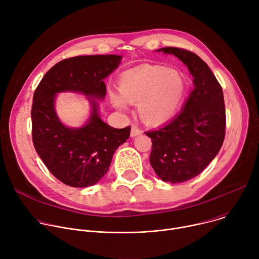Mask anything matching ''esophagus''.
Returning a JSON list of instances; mask_svg holds the SVG:
<instances>
[{
  "label": "esophagus",
  "mask_w": 259,
  "mask_h": 259,
  "mask_svg": "<svg viewBox=\"0 0 259 259\" xmlns=\"http://www.w3.org/2000/svg\"><path fill=\"white\" fill-rule=\"evenodd\" d=\"M140 133H141V130H140L137 126H132V128H131V133H130L131 137H135V136L139 135Z\"/></svg>",
  "instance_id": "34e87169"
}]
</instances>
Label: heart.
<instances>
[{
    "label": "heart",
    "instance_id": "heart-1",
    "mask_svg": "<svg viewBox=\"0 0 259 259\" xmlns=\"http://www.w3.org/2000/svg\"><path fill=\"white\" fill-rule=\"evenodd\" d=\"M120 94L112 93L114 106L137 105L140 119L150 125L167 122L178 112L187 94V82L180 72L163 65H145L124 72L119 81Z\"/></svg>",
    "mask_w": 259,
    "mask_h": 259
}]
</instances>
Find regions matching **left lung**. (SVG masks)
<instances>
[{"label":"left lung","mask_w":259,"mask_h":259,"mask_svg":"<svg viewBox=\"0 0 259 259\" xmlns=\"http://www.w3.org/2000/svg\"><path fill=\"white\" fill-rule=\"evenodd\" d=\"M173 54L194 77V90L181 112L169 123L145 134L152 139L150 162L165 182L178 183L199 175L216 157L226 135L224 92L213 72L197 54L175 47L157 50Z\"/></svg>","instance_id":"obj_1"}]
</instances>
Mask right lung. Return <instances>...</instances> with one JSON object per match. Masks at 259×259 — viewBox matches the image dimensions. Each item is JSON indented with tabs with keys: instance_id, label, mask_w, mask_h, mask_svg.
Wrapping results in <instances>:
<instances>
[{
	"instance_id": "1",
	"label": "right lung",
	"mask_w": 259,
	"mask_h": 259,
	"mask_svg": "<svg viewBox=\"0 0 259 259\" xmlns=\"http://www.w3.org/2000/svg\"><path fill=\"white\" fill-rule=\"evenodd\" d=\"M120 55H86L63 59L51 67L36 87L31 106L32 142L48 170L72 188L97 183L107 172L118 147L131 127L116 129L98 114V100L106 94L103 80L120 64ZM78 92L88 96L93 112L80 128L64 126L54 107L56 94Z\"/></svg>"
}]
</instances>
